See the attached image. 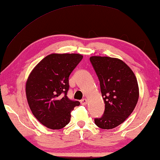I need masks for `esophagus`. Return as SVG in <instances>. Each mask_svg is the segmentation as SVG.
<instances>
[{
    "label": "esophagus",
    "mask_w": 160,
    "mask_h": 160,
    "mask_svg": "<svg viewBox=\"0 0 160 160\" xmlns=\"http://www.w3.org/2000/svg\"><path fill=\"white\" fill-rule=\"evenodd\" d=\"M87 102H88V100H87L86 98H84V99L81 100V104L83 105V106H85V105H87Z\"/></svg>",
    "instance_id": "1"
}]
</instances>
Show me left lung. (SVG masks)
<instances>
[{
  "instance_id": "left-lung-1",
  "label": "left lung",
  "mask_w": 160,
  "mask_h": 160,
  "mask_svg": "<svg viewBox=\"0 0 160 160\" xmlns=\"http://www.w3.org/2000/svg\"><path fill=\"white\" fill-rule=\"evenodd\" d=\"M90 62L100 82L105 111L95 123L101 129H113L125 121L134 110L139 96L134 73L123 61L93 56Z\"/></svg>"
}]
</instances>
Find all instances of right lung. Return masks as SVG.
<instances>
[{"label": "right lung", "mask_w": 160, "mask_h": 160, "mask_svg": "<svg viewBox=\"0 0 160 160\" xmlns=\"http://www.w3.org/2000/svg\"><path fill=\"white\" fill-rule=\"evenodd\" d=\"M79 54H52L32 70L26 83L30 110L41 124L60 130L71 120V111L80 102L70 100L69 76L82 60Z\"/></svg>", "instance_id": "right-lung-1"}]
</instances>
